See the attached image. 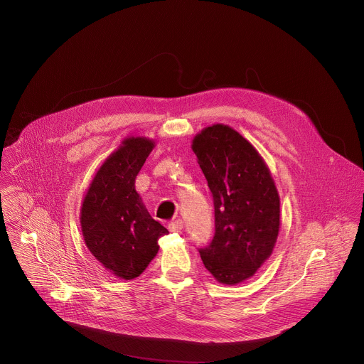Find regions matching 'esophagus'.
I'll return each mask as SVG.
<instances>
[{
    "label": "esophagus",
    "instance_id": "34e87169",
    "mask_svg": "<svg viewBox=\"0 0 364 364\" xmlns=\"http://www.w3.org/2000/svg\"><path fill=\"white\" fill-rule=\"evenodd\" d=\"M181 229H183V222L181 220H174L168 225V230L173 232V233H178V232H181Z\"/></svg>",
    "mask_w": 364,
    "mask_h": 364
}]
</instances>
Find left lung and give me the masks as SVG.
Instances as JSON below:
<instances>
[{
	"label": "left lung",
	"instance_id": "left-lung-1",
	"mask_svg": "<svg viewBox=\"0 0 364 364\" xmlns=\"http://www.w3.org/2000/svg\"><path fill=\"white\" fill-rule=\"evenodd\" d=\"M215 203V237L200 249L213 278L237 285L272 255L281 228L279 194L262 155L225 124L203 128L191 141Z\"/></svg>",
	"mask_w": 364,
	"mask_h": 364
}]
</instances>
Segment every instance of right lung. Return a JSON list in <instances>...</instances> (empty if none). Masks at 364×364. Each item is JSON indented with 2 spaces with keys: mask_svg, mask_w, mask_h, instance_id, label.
<instances>
[{
  "mask_svg": "<svg viewBox=\"0 0 364 364\" xmlns=\"http://www.w3.org/2000/svg\"><path fill=\"white\" fill-rule=\"evenodd\" d=\"M155 141L127 136L95 173L80 207L85 245L96 261L121 279L139 277L159 253L168 230L148 213L135 178Z\"/></svg>",
  "mask_w": 364,
  "mask_h": 364,
  "instance_id": "1",
  "label": "right lung"
}]
</instances>
